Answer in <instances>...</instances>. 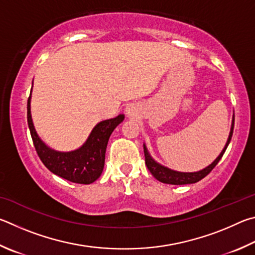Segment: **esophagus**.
<instances>
[{
    "label": "esophagus",
    "instance_id": "obj_1",
    "mask_svg": "<svg viewBox=\"0 0 255 255\" xmlns=\"http://www.w3.org/2000/svg\"><path fill=\"white\" fill-rule=\"evenodd\" d=\"M127 112H128V115H132V113H133V109H132V107L128 106V109H127Z\"/></svg>",
    "mask_w": 255,
    "mask_h": 255
}]
</instances>
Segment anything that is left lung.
<instances>
[{"instance_id":"left-lung-1","label":"left lung","mask_w":255,"mask_h":255,"mask_svg":"<svg viewBox=\"0 0 255 255\" xmlns=\"http://www.w3.org/2000/svg\"><path fill=\"white\" fill-rule=\"evenodd\" d=\"M233 130H234V116H233V121H232V127H231V132L229 135V139H227L226 144L223 149L220 155L214 160V161L209 164L208 167H206L203 170L196 171V172H180V171H175L171 170L167 167H163L161 164L158 163L157 161H154L151 157L150 153L148 152V149H146L145 144H143V150H144V157H145V164L150 172L152 173V176L155 178V179L163 182V184H169V185H187V184H195L199 180H202L203 178L206 177L209 172H211L214 168H215L218 161L222 159L223 154H224L225 150L227 149V145L230 144L232 135H233Z\"/></svg>"}]
</instances>
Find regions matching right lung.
Listing matches in <instances>:
<instances>
[{
  "label": "right lung",
  "instance_id": "right-lung-1",
  "mask_svg": "<svg viewBox=\"0 0 255 255\" xmlns=\"http://www.w3.org/2000/svg\"><path fill=\"white\" fill-rule=\"evenodd\" d=\"M30 102L31 93L26 107L28 125L35 151L44 166L55 175L76 184L89 185L98 179L104 168L107 142L114 128L123 122L124 115L120 114L114 119L98 123L93 128L86 142L79 149L70 152H59L49 148L38 136L31 119Z\"/></svg>",
  "mask_w": 255,
  "mask_h": 255
}]
</instances>
